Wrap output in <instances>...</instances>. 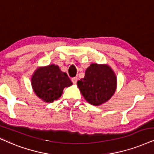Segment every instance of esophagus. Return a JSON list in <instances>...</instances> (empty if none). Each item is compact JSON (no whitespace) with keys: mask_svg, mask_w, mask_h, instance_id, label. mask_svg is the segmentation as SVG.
<instances>
[{"mask_svg":"<svg viewBox=\"0 0 154 154\" xmlns=\"http://www.w3.org/2000/svg\"><path fill=\"white\" fill-rule=\"evenodd\" d=\"M77 78L76 77H74V78H72L71 79V81H72V83H73V84H75V83H77Z\"/></svg>","mask_w":154,"mask_h":154,"instance_id":"obj_1","label":"esophagus"}]
</instances>
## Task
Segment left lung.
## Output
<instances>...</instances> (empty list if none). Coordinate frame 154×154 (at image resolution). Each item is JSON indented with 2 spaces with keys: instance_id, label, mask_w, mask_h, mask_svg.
I'll return each instance as SVG.
<instances>
[{
  "instance_id": "obj_1",
  "label": "left lung",
  "mask_w": 154,
  "mask_h": 154,
  "mask_svg": "<svg viewBox=\"0 0 154 154\" xmlns=\"http://www.w3.org/2000/svg\"><path fill=\"white\" fill-rule=\"evenodd\" d=\"M84 98L90 104L100 105L107 102L115 93L116 75L110 67L93 63L85 71V77L77 82Z\"/></svg>"
}]
</instances>
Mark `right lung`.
Returning a JSON list of instances; mask_svg holds the SVG:
<instances>
[{"label": "right lung", "mask_w": 154, "mask_h": 154, "mask_svg": "<svg viewBox=\"0 0 154 154\" xmlns=\"http://www.w3.org/2000/svg\"><path fill=\"white\" fill-rule=\"evenodd\" d=\"M31 81L36 95L47 103H52L59 98L63 88L72 85L67 73L54 64L37 69Z\"/></svg>", "instance_id": "right-lung-1"}]
</instances>
